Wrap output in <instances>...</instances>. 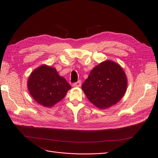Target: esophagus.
I'll return each instance as SVG.
<instances>
[{"mask_svg":"<svg viewBox=\"0 0 158 158\" xmlns=\"http://www.w3.org/2000/svg\"><path fill=\"white\" fill-rule=\"evenodd\" d=\"M81 81H77V82H75V83H74V84H73V87H81Z\"/></svg>","mask_w":158,"mask_h":158,"instance_id":"34e87169","label":"esophagus"}]
</instances>
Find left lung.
<instances>
[{"mask_svg": "<svg viewBox=\"0 0 158 158\" xmlns=\"http://www.w3.org/2000/svg\"><path fill=\"white\" fill-rule=\"evenodd\" d=\"M127 79L122 67L106 60L95 66L82 85L89 101L100 109L116 104L124 96Z\"/></svg>", "mask_w": 158, "mask_h": 158, "instance_id": "1", "label": "left lung"}]
</instances>
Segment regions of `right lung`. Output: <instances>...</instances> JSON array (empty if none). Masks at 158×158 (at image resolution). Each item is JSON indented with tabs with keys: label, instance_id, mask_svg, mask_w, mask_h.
Returning a JSON list of instances; mask_svg holds the SVG:
<instances>
[{
	"label": "right lung",
	"instance_id": "1",
	"mask_svg": "<svg viewBox=\"0 0 158 158\" xmlns=\"http://www.w3.org/2000/svg\"><path fill=\"white\" fill-rule=\"evenodd\" d=\"M27 89L33 99L41 106L52 107L71 89L55 67L42 64L35 69L27 80Z\"/></svg>",
	"mask_w": 158,
	"mask_h": 158
}]
</instances>
